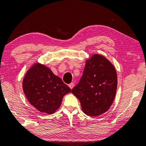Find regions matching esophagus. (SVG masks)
I'll return each mask as SVG.
<instances>
[{"mask_svg": "<svg viewBox=\"0 0 146 146\" xmlns=\"http://www.w3.org/2000/svg\"><path fill=\"white\" fill-rule=\"evenodd\" d=\"M69 88H70L71 89H72L73 88V86H74V83H73V82H71V83L69 84Z\"/></svg>", "mask_w": 146, "mask_h": 146, "instance_id": "obj_1", "label": "esophagus"}]
</instances>
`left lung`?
Listing matches in <instances>:
<instances>
[{
    "label": "left lung",
    "mask_w": 146,
    "mask_h": 146,
    "mask_svg": "<svg viewBox=\"0 0 146 146\" xmlns=\"http://www.w3.org/2000/svg\"><path fill=\"white\" fill-rule=\"evenodd\" d=\"M117 86L114 66L105 57L94 54L86 62L82 77L71 92L79 100L84 113L95 117L109 110L115 98Z\"/></svg>",
    "instance_id": "left-lung-1"
}]
</instances>
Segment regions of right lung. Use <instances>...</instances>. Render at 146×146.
I'll return each mask as SVG.
<instances>
[{"instance_id": "add662e5", "label": "right lung", "mask_w": 146, "mask_h": 146, "mask_svg": "<svg viewBox=\"0 0 146 146\" xmlns=\"http://www.w3.org/2000/svg\"><path fill=\"white\" fill-rule=\"evenodd\" d=\"M23 89L30 104L40 112L48 114L55 112L60 108L64 96L71 91L61 78L39 64L26 73Z\"/></svg>"}]
</instances>
